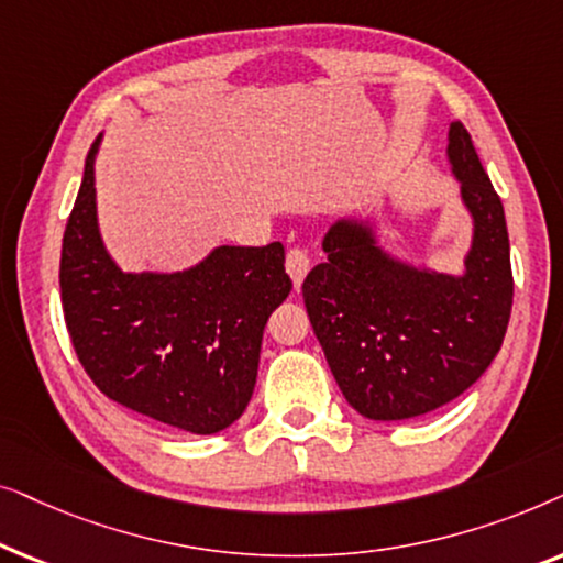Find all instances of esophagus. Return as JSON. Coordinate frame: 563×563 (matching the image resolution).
I'll return each mask as SVG.
<instances>
[{"instance_id":"34e87169","label":"esophagus","mask_w":563,"mask_h":563,"mask_svg":"<svg viewBox=\"0 0 563 563\" xmlns=\"http://www.w3.org/2000/svg\"><path fill=\"white\" fill-rule=\"evenodd\" d=\"M307 272H310V256H307V251L291 249L287 253V274L291 276V282H295V289L302 287Z\"/></svg>"}]
</instances>
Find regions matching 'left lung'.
Listing matches in <instances>:
<instances>
[{
    "mask_svg": "<svg viewBox=\"0 0 563 563\" xmlns=\"http://www.w3.org/2000/svg\"><path fill=\"white\" fill-rule=\"evenodd\" d=\"M449 161L474 218L464 276L395 261L372 228L341 220L322 241L328 261L302 284L330 372L364 418H418L464 395L495 361L510 322L505 210L461 122H451Z\"/></svg>",
    "mask_w": 563,
    "mask_h": 563,
    "instance_id": "obj_1",
    "label": "left lung"
}]
</instances>
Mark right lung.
<instances>
[{
  "label": "right lung",
  "instance_id": "obj_1",
  "mask_svg": "<svg viewBox=\"0 0 563 563\" xmlns=\"http://www.w3.org/2000/svg\"><path fill=\"white\" fill-rule=\"evenodd\" d=\"M95 153L68 214L60 302L84 372L114 402L210 435L241 418L256 387L268 314L291 291L284 245H220L179 274H125L97 228Z\"/></svg>",
  "mask_w": 563,
  "mask_h": 563
}]
</instances>
